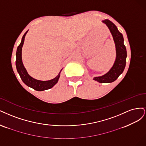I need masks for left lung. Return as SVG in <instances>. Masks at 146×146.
Segmentation results:
<instances>
[{
	"mask_svg": "<svg viewBox=\"0 0 146 146\" xmlns=\"http://www.w3.org/2000/svg\"><path fill=\"white\" fill-rule=\"evenodd\" d=\"M102 22L106 24L111 33L115 44L116 56L114 64L109 71L101 76L95 77L93 80L100 83H110L114 82L119 75L123 73L126 64L127 51L124 44L123 35L117 30L116 26L108 19Z\"/></svg>",
	"mask_w": 146,
	"mask_h": 146,
	"instance_id": "obj_1",
	"label": "left lung"
}]
</instances>
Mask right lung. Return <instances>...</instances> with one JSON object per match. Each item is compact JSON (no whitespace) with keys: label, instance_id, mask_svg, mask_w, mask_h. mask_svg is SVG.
<instances>
[{"label":"right lung","instance_id":"1","mask_svg":"<svg viewBox=\"0 0 146 146\" xmlns=\"http://www.w3.org/2000/svg\"><path fill=\"white\" fill-rule=\"evenodd\" d=\"M29 30L25 32L24 35L23 36L22 40L20 45L18 46L16 51V66L17 68V71L18 73L19 74L20 77L22 81L27 86H29L34 90L37 91H44L45 90H48L51 88H52L55 84L58 82L59 78L60 77V73L62 71L60 70L59 73L56 78L53 79L49 80V81H39V80H37L32 78L27 73L25 68L23 66V64L22 60V48L23 45V42H24L25 37L27 35V32Z\"/></svg>","mask_w":146,"mask_h":146}]
</instances>
